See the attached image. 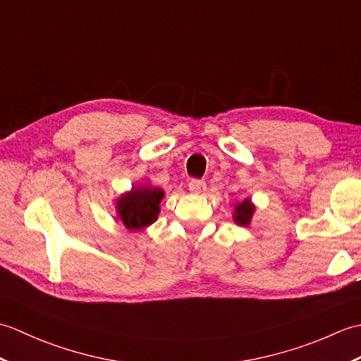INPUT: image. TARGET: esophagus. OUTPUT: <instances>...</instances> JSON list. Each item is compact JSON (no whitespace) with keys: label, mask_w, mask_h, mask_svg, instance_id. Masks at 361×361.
I'll use <instances>...</instances> for the list:
<instances>
[{"label":"esophagus","mask_w":361,"mask_h":361,"mask_svg":"<svg viewBox=\"0 0 361 361\" xmlns=\"http://www.w3.org/2000/svg\"><path fill=\"white\" fill-rule=\"evenodd\" d=\"M189 190L192 194H203L206 190V183L203 180H190L189 181Z\"/></svg>","instance_id":"obj_1"}]
</instances>
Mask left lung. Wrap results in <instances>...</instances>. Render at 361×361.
I'll use <instances>...</instances> for the list:
<instances>
[{"mask_svg": "<svg viewBox=\"0 0 361 361\" xmlns=\"http://www.w3.org/2000/svg\"><path fill=\"white\" fill-rule=\"evenodd\" d=\"M255 211L256 206L251 202V198H245L242 202H237L233 211L234 224L239 226H250L252 216H255Z\"/></svg>", "mask_w": 361, "mask_h": 361, "instance_id": "8db88e82", "label": "left lung"}]
</instances>
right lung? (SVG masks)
Listing matches in <instances>:
<instances>
[{"label": "right lung", "instance_id": "obj_1", "mask_svg": "<svg viewBox=\"0 0 361 361\" xmlns=\"http://www.w3.org/2000/svg\"><path fill=\"white\" fill-rule=\"evenodd\" d=\"M164 190L153 188L149 183L141 186H132L127 192L116 198V216L128 231H141L157 221L161 211L159 204L164 198Z\"/></svg>", "mask_w": 361, "mask_h": 361}]
</instances>
